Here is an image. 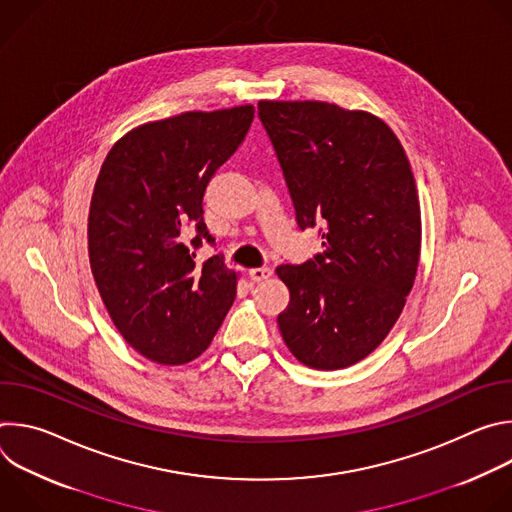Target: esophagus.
Returning a JSON list of instances; mask_svg holds the SVG:
<instances>
[{"instance_id":"obj_1","label":"esophagus","mask_w":512,"mask_h":512,"mask_svg":"<svg viewBox=\"0 0 512 512\" xmlns=\"http://www.w3.org/2000/svg\"><path fill=\"white\" fill-rule=\"evenodd\" d=\"M247 275H249L251 281H263L271 275V269L269 267H253V269L247 271Z\"/></svg>"}]
</instances>
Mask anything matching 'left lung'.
I'll use <instances>...</instances> for the list:
<instances>
[{
  "label": "left lung",
  "instance_id": "left-lung-1",
  "mask_svg": "<svg viewBox=\"0 0 512 512\" xmlns=\"http://www.w3.org/2000/svg\"><path fill=\"white\" fill-rule=\"evenodd\" d=\"M296 223L322 253L279 265L289 304L277 316L300 362L346 369L389 334L413 287L421 212L403 145L367 111L324 101H259Z\"/></svg>",
  "mask_w": 512,
  "mask_h": 512
}]
</instances>
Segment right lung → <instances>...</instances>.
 Wrapping results in <instances>:
<instances>
[{"label":"right lung","instance_id":"obj_1","mask_svg":"<svg viewBox=\"0 0 512 512\" xmlns=\"http://www.w3.org/2000/svg\"><path fill=\"white\" fill-rule=\"evenodd\" d=\"M253 115L241 105L139 125L101 166L89 210L91 271L115 328L154 362L200 356L233 306L237 273L223 255L196 265L192 249L214 245L204 192Z\"/></svg>","mask_w":512,"mask_h":512}]
</instances>
